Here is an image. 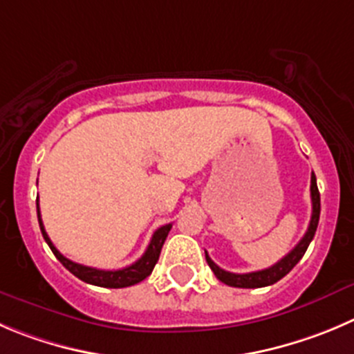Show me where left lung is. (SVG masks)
I'll return each mask as SVG.
<instances>
[{
    "label": "left lung",
    "mask_w": 354,
    "mask_h": 354,
    "mask_svg": "<svg viewBox=\"0 0 354 354\" xmlns=\"http://www.w3.org/2000/svg\"><path fill=\"white\" fill-rule=\"evenodd\" d=\"M311 201H313V214H311V221H309V227L306 231V234L302 236V240L285 255L281 261H278L276 264H272L271 268L262 269V271H254V272H243V274H238V272H230L224 271V269L218 268L208 254L205 252V259H207L208 266L214 271V274L217 276V280H221L222 283L230 285V287H236V288H261V287H268V285L276 283V281H280L285 274L294 269V266L297 264L299 261L302 259V255L306 254L308 250L309 243L315 238L316 227H318V221H319V191L318 186H316V177L315 174L311 175Z\"/></svg>",
    "instance_id": "1"
}]
</instances>
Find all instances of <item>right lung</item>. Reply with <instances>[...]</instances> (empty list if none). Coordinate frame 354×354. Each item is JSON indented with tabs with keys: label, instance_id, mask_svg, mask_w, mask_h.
Here are the masks:
<instances>
[{
	"label": "right lung",
	"instance_id": "right-lung-1",
	"mask_svg": "<svg viewBox=\"0 0 354 354\" xmlns=\"http://www.w3.org/2000/svg\"><path fill=\"white\" fill-rule=\"evenodd\" d=\"M36 208H38V222H39V230H41L43 238L48 243V247L52 248L53 255L60 261V264L64 266L66 269H69L76 278H80L82 281L90 285H97V287H104V288H124V287H132V285L139 283V281L146 280L147 276L153 272L154 266H156L158 259H160L161 254V247H163L165 240L168 236V231L171 230V224L161 225L160 230L153 234L151 238V243L147 245L146 252H144L142 257L139 261H136L133 264L127 266L123 269H116V271H106V269H95V268H88V266L78 264V262L69 261L67 257H64L55 247H53L52 240L48 238L45 231V225H43L41 221V214H39V203L36 201Z\"/></svg>",
	"mask_w": 354,
	"mask_h": 354
}]
</instances>
